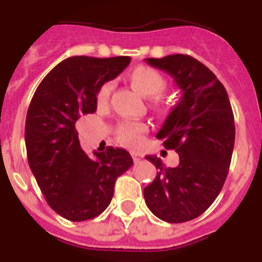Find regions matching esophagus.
Here are the masks:
<instances>
[{"label": "esophagus", "mask_w": 262, "mask_h": 262, "mask_svg": "<svg viewBox=\"0 0 262 262\" xmlns=\"http://www.w3.org/2000/svg\"><path fill=\"white\" fill-rule=\"evenodd\" d=\"M132 157H133V161L138 162L142 158V156L140 155V153H136V151H133V153H132Z\"/></svg>", "instance_id": "1"}]
</instances>
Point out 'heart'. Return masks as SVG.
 Returning a JSON list of instances; mask_svg holds the SVG:
<instances>
[{"label": "heart", "mask_w": 262, "mask_h": 262, "mask_svg": "<svg viewBox=\"0 0 262 262\" xmlns=\"http://www.w3.org/2000/svg\"><path fill=\"white\" fill-rule=\"evenodd\" d=\"M129 81H130L132 86L145 97H160L168 88V82L164 78V76L158 73L157 70L148 67L136 68L129 74ZM111 83H105L101 86L97 93L98 106H106L107 102H109V97H111ZM156 101L158 104V98H156ZM146 130H148V126L142 122H124L117 127V138L118 141L125 146L138 148L142 144Z\"/></svg>", "instance_id": "obj_1"}]
</instances>
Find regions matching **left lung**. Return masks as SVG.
Masks as SVG:
<instances>
[{"label":"left lung","mask_w":262,"mask_h":262,"mask_svg":"<svg viewBox=\"0 0 262 262\" xmlns=\"http://www.w3.org/2000/svg\"><path fill=\"white\" fill-rule=\"evenodd\" d=\"M145 61L172 77L182 96L156 136L179 153L180 164L165 168L161 158L146 156L158 172L144 189V199L162 221L185 223L205 212L223 189L236 136L232 106L223 83L193 57Z\"/></svg>","instance_id":"left-lung-1"}]
</instances>
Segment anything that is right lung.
<instances>
[{"instance_id":"1","label":"right lung","mask_w":262,"mask_h":262,"mask_svg":"<svg viewBox=\"0 0 262 262\" xmlns=\"http://www.w3.org/2000/svg\"><path fill=\"white\" fill-rule=\"evenodd\" d=\"M130 63V57L76 56L53 68L30 101L25 124L28 161L46 202L70 221L106 209L117 177L133 165L125 149L109 146L90 158L81 149L77 120L97 109V93Z\"/></svg>"}]
</instances>
